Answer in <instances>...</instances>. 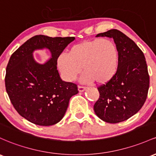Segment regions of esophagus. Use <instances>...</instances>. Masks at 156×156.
<instances>
[{
    "instance_id": "1",
    "label": "esophagus",
    "mask_w": 156,
    "mask_h": 156,
    "mask_svg": "<svg viewBox=\"0 0 156 156\" xmlns=\"http://www.w3.org/2000/svg\"><path fill=\"white\" fill-rule=\"evenodd\" d=\"M78 91L79 92H83L84 90H86V87H81V86H78Z\"/></svg>"
}]
</instances>
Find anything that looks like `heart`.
Masks as SVG:
<instances>
[{"instance_id": "obj_1", "label": "heart", "mask_w": 156, "mask_h": 156, "mask_svg": "<svg viewBox=\"0 0 156 156\" xmlns=\"http://www.w3.org/2000/svg\"><path fill=\"white\" fill-rule=\"evenodd\" d=\"M119 50L112 40L106 37L86 40L75 44L69 53H61L57 58V66L61 76L66 81H73L85 71L81 81H95L103 84L110 81L118 69Z\"/></svg>"}]
</instances>
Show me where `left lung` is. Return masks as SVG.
<instances>
[{
    "label": "left lung",
    "mask_w": 156,
    "mask_h": 156,
    "mask_svg": "<svg viewBox=\"0 0 156 156\" xmlns=\"http://www.w3.org/2000/svg\"><path fill=\"white\" fill-rule=\"evenodd\" d=\"M96 37H112L119 50L117 72L98 88L100 96L94 105L99 119L115 124L129 119L143 107L150 87L147 65L140 48L119 30H108Z\"/></svg>",
    "instance_id": "obj_1"
}]
</instances>
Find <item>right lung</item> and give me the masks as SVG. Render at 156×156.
Listing matches in <instances>:
<instances>
[{"label": "right lung", "mask_w": 156, "mask_h": 156, "mask_svg": "<svg viewBox=\"0 0 156 156\" xmlns=\"http://www.w3.org/2000/svg\"><path fill=\"white\" fill-rule=\"evenodd\" d=\"M74 37H52L39 35L31 37L13 53L6 66L5 86L17 112L40 126L58 123L64 116L69 99L78 93L75 83L62 81L57 58ZM48 48L51 58L37 63L33 52Z\"/></svg>", "instance_id": "right-lung-1"}]
</instances>
